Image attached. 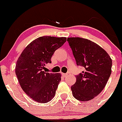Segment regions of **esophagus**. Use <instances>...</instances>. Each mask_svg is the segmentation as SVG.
I'll use <instances>...</instances> for the list:
<instances>
[{
	"mask_svg": "<svg viewBox=\"0 0 122 122\" xmlns=\"http://www.w3.org/2000/svg\"><path fill=\"white\" fill-rule=\"evenodd\" d=\"M62 76L63 77H66L68 76V73H62Z\"/></svg>",
	"mask_w": 122,
	"mask_h": 122,
	"instance_id": "esophagus-1",
	"label": "esophagus"
}]
</instances>
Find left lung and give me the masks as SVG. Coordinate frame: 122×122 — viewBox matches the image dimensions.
I'll return each instance as SVG.
<instances>
[{
  "instance_id": "obj_1",
  "label": "left lung",
  "mask_w": 122,
  "mask_h": 122,
  "mask_svg": "<svg viewBox=\"0 0 122 122\" xmlns=\"http://www.w3.org/2000/svg\"><path fill=\"white\" fill-rule=\"evenodd\" d=\"M76 65L84 71L76 76L71 89L73 97L81 101L92 99L102 91L111 74L112 61L101 47L81 37H68Z\"/></svg>"
}]
</instances>
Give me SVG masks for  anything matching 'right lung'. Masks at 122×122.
Here are the masks:
<instances>
[{
  "mask_svg": "<svg viewBox=\"0 0 122 122\" xmlns=\"http://www.w3.org/2000/svg\"><path fill=\"white\" fill-rule=\"evenodd\" d=\"M66 37L42 36L27 46L17 60L15 73L22 89L34 101L46 103L54 98L61 81L60 73L44 71L51 63L54 52L66 42Z\"/></svg>",
  "mask_w": 122,
  "mask_h": 122,
  "instance_id": "right-lung-1",
  "label": "right lung"
}]
</instances>
